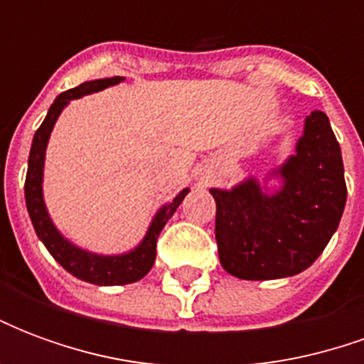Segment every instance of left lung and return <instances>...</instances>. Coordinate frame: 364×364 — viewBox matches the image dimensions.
Returning <instances> with one entry per match:
<instances>
[{
    "label": "left lung",
    "mask_w": 364,
    "mask_h": 364,
    "mask_svg": "<svg viewBox=\"0 0 364 364\" xmlns=\"http://www.w3.org/2000/svg\"><path fill=\"white\" fill-rule=\"evenodd\" d=\"M274 175L282 187L273 195L255 179L232 191L210 189L220 263L237 279L271 281L302 273L339 226L347 185L341 148L326 112L306 117L296 156Z\"/></svg>",
    "instance_id": "8db88e82"
}]
</instances>
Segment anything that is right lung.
<instances>
[{
    "label": "right lung",
    "instance_id": "obj_1",
    "mask_svg": "<svg viewBox=\"0 0 364 364\" xmlns=\"http://www.w3.org/2000/svg\"><path fill=\"white\" fill-rule=\"evenodd\" d=\"M119 82H122L120 75L95 80V82H85L74 87V90L60 93L54 99L46 119L43 120V124L38 127V130L35 132V138H33V146H31V154H28L27 179H25V200H27L28 216H31V222L35 226L36 236L41 237V242L46 245V250L50 252L52 257L58 261L68 273H72L74 277L85 282H91V284H99V287L128 284V282L140 281L142 277L148 274L154 261H156V245H158L159 232L164 230L167 220L173 216L177 206L181 205L185 195L189 193V189H183L169 205L161 206L158 214L154 216L142 244L132 252L122 253V255H97V253L80 250L74 244H70L66 237L56 230V226L52 224L43 200V169L46 144H48V138H50L54 122L60 117L62 109L72 99L90 95V93L101 91Z\"/></svg>",
    "mask_w": 364,
    "mask_h": 364
}]
</instances>
